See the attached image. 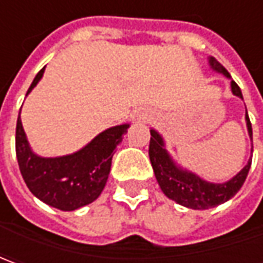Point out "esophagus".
<instances>
[{"instance_id":"1","label":"esophagus","mask_w":263,"mask_h":263,"mask_svg":"<svg viewBox=\"0 0 263 263\" xmlns=\"http://www.w3.org/2000/svg\"><path fill=\"white\" fill-rule=\"evenodd\" d=\"M142 118H143V120H145V117H142Z\"/></svg>"}]
</instances>
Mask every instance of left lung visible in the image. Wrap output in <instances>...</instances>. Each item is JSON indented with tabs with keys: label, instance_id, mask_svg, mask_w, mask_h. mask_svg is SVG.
I'll use <instances>...</instances> for the list:
<instances>
[{
	"label": "left lung",
	"instance_id": "8db88e82",
	"mask_svg": "<svg viewBox=\"0 0 263 263\" xmlns=\"http://www.w3.org/2000/svg\"><path fill=\"white\" fill-rule=\"evenodd\" d=\"M209 64L214 70L230 77V73L226 70V67L217 61L214 57L209 58ZM231 90L234 95L243 99L241 90L234 80H231ZM246 123H248L249 135L252 137V124L249 120L248 111H246ZM149 158H151L152 168L155 171L158 184L161 187V190L165 193V196L176 200L177 203L183 206L192 208V209H208V208L218 206L227 202L228 199L234 196L240 190V187L243 186L249 174L250 165H252V161H249L248 165L227 183H222V184L208 183L195 174L189 171H183L174 165L167 151L164 149L162 137L159 136L155 130H151Z\"/></svg>",
	"mask_w": 263,
	"mask_h": 263
}]
</instances>
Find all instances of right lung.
I'll list each match as a JSON object with an SVG mask.
<instances>
[{"label":"right lung","instance_id":"1","mask_svg":"<svg viewBox=\"0 0 263 263\" xmlns=\"http://www.w3.org/2000/svg\"><path fill=\"white\" fill-rule=\"evenodd\" d=\"M44 70L45 67L36 74L27 93L41 80ZM127 128V124L111 127L73 155L41 158L30 151L18 116L15 155L26 186L46 205L61 211H74L92 203L105 187L112 151L121 142Z\"/></svg>","mask_w":263,"mask_h":263}]
</instances>
